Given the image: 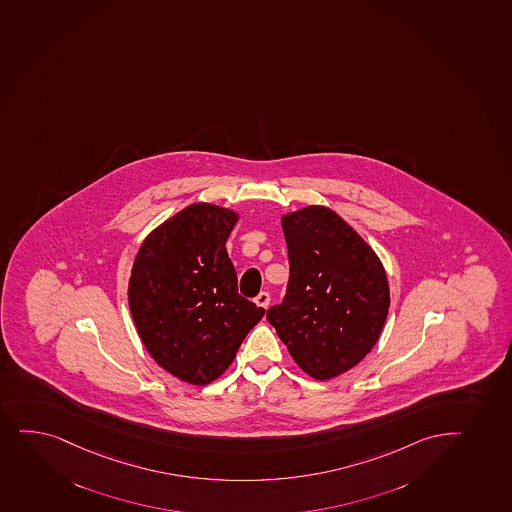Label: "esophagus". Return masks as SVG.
Instances as JSON below:
<instances>
[{"instance_id":"1","label":"esophagus","mask_w":512,"mask_h":512,"mask_svg":"<svg viewBox=\"0 0 512 512\" xmlns=\"http://www.w3.org/2000/svg\"><path fill=\"white\" fill-rule=\"evenodd\" d=\"M255 303H257V305L262 306V308H265V310H267V308H269L270 303L269 293H260L259 296L255 298Z\"/></svg>"}]
</instances>
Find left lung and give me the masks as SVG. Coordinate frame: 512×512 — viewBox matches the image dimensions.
Returning a JSON list of instances; mask_svg holds the SVG:
<instances>
[{
    "mask_svg": "<svg viewBox=\"0 0 512 512\" xmlns=\"http://www.w3.org/2000/svg\"><path fill=\"white\" fill-rule=\"evenodd\" d=\"M288 293L267 320L299 368L316 381L347 373L385 327L390 286L378 255L327 206L282 214Z\"/></svg>",
    "mask_w": 512,
    "mask_h": 512,
    "instance_id": "left-lung-1",
    "label": "left lung"
}]
</instances>
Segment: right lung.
Masks as SVG:
<instances>
[{
    "label": "right lung",
    "mask_w": 512,
    "mask_h": 512,
    "mask_svg": "<svg viewBox=\"0 0 512 512\" xmlns=\"http://www.w3.org/2000/svg\"><path fill=\"white\" fill-rule=\"evenodd\" d=\"M238 213L194 202L156 226L134 259L127 299L139 339L161 368L209 385L230 368L265 310L238 294L226 240Z\"/></svg>",
    "instance_id": "1"
}]
</instances>
